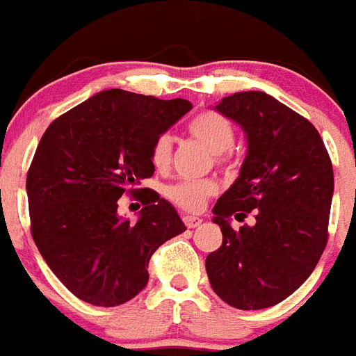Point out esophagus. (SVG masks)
Returning a JSON list of instances; mask_svg holds the SVG:
<instances>
[{"label": "esophagus", "mask_w": 356, "mask_h": 356, "mask_svg": "<svg viewBox=\"0 0 356 356\" xmlns=\"http://www.w3.org/2000/svg\"><path fill=\"white\" fill-rule=\"evenodd\" d=\"M184 224H186L187 227H198L202 224V218L191 217V215H186V217H184Z\"/></svg>", "instance_id": "1"}]
</instances>
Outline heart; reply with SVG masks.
<instances>
[{"instance_id": "b5f03b06", "label": "heart", "mask_w": 356, "mask_h": 356, "mask_svg": "<svg viewBox=\"0 0 356 356\" xmlns=\"http://www.w3.org/2000/svg\"><path fill=\"white\" fill-rule=\"evenodd\" d=\"M187 130L193 138L198 139L202 145L215 154V161L218 165L229 163L232 156L229 149L235 143V129L229 123V119L220 115L218 112L206 110L196 113L189 121ZM172 154V143L167 134H161L156 138L150 149V161L156 169H167ZM218 191V186L213 180H181L165 189V196L175 206L186 209V211H200L206 206V202Z\"/></svg>"}]
</instances>
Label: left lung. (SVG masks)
I'll return each mask as SVG.
<instances>
[{"instance_id": "1", "label": "left lung", "mask_w": 356, "mask_h": 356, "mask_svg": "<svg viewBox=\"0 0 356 356\" xmlns=\"http://www.w3.org/2000/svg\"><path fill=\"white\" fill-rule=\"evenodd\" d=\"M217 110L243 127L248 154L213 207L222 246L207 255V277L227 305L257 311L289 298L322 257L332 163L314 124L264 92L233 93ZM248 214L252 227L229 226Z\"/></svg>"}]
</instances>
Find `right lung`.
<instances>
[{
	"mask_svg": "<svg viewBox=\"0 0 356 356\" xmlns=\"http://www.w3.org/2000/svg\"><path fill=\"white\" fill-rule=\"evenodd\" d=\"M191 102L106 90L47 127L27 172L31 235L53 274L79 300L127 303L149 283V261L186 232L165 198L138 187L154 175L150 149ZM127 192L145 207L138 223L121 219Z\"/></svg>",
	"mask_w": 356,
	"mask_h": 356,
	"instance_id": "1",
	"label": "right lung"
}]
</instances>
